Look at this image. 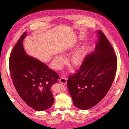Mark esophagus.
Segmentation results:
<instances>
[{
	"label": "esophagus",
	"instance_id": "34e87169",
	"mask_svg": "<svg viewBox=\"0 0 129 129\" xmlns=\"http://www.w3.org/2000/svg\"><path fill=\"white\" fill-rule=\"evenodd\" d=\"M60 82L61 83L63 84H66L67 82V78H64V77L61 78L60 79Z\"/></svg>",
	"mask_w": 129,
	"mask_h": 129
}]
</instances>
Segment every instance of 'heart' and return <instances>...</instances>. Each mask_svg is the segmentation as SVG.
<instances>
[{"instance_id":"heart-1","label":"heart","mask_w":129,"mask_h":129,"mask_svg":"<svg viewBox=\"0 0 129 129\" xmlns=\"http://www.w3.org/2000/svg\"><path fill=\"white\" fill-rule=\"evenodd\" d=\"M83 56L84 49L83 48H81L73 54L71 58V61L72 63L76 66L80 65L83 60ZM64 60V58L61 56H58L56 58V63L59 67L62 66Z\"/></svg>"}]
</instances>
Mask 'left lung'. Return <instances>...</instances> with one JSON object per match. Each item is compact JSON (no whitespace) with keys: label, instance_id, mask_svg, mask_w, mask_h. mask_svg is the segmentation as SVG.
I'll use <instances>...</instances> for the list:
<instances>
[{"label":"left lung","instance_id":"left-lung-1","mask_svg":"<svg viewBox=\"0 0 129 129\" xmlns=\"http://www.w3.org/2000/svg\"><path fill=\"white\" fill-rule=\"evenodd\" d=\"M95 50L85 56L79 69L68 77L67 87L74 105L87 110L106 96L114 80L117 65L114 50L101 30Z\"/></svg>","mask_w":129,"mask_h":129}]
</instances>
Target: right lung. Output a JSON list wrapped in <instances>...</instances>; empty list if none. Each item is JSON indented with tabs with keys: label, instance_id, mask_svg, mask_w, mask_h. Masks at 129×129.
Instances as JSON below:
<instances>
[{
	"label": "right lung",
	"instance_id": "1",
	"mask_svg": "<svg viewBox=\"0 0 129 129\" xmlns=\"http://www.w3.org/2000/svg\"><path fill=\"white\" fill-rule=\"evenodd\" d=\"M26 34L24 32L21 35L10 54L11 76L23 101L37 111H44L53 105L54 99L50 88L60 77L46 64L26 53L23 47Z\"/></svg>",
	"mask_w": 129,
	"mask_h": 129
}]
</instances>
